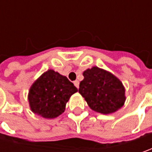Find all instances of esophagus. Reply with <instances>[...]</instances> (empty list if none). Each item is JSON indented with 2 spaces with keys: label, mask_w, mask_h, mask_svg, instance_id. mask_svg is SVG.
Wrapping results in <instances>:
<instances>
[{
  "label": "esophagus",
  "mask_w": 152,
  "mask_h": 152,
  "mask_svg": "<svg viewBox=\"0 0 152 152\" xmlns=\"http://www.w3.org/2000/svg\"><path fill=\"white\" fill-rule=\"evenodd\" d=\"M73 84H74V85H75V87H76V88H78V89H79V82L78 81V80H75V81L73 82Z\"/></svg>",
  "instance_id": "obj_1"
}]
</instances>
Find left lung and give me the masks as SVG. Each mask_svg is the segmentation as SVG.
I'll use <instances>...</instances> for the list:
<instances>
[{
	"label": "left lung",
	"instance_id": "left-lung-1",
	"mask_svg": "<svg viewBox=\"0 0 152 152\" xmlns=\"http://www.w3.org/2000/svg\"><path fill=\"white\" fill-rule=\"evenodd\" d=\"M83 75L79 92L92 110L108 114L123 107L125 102L124 88L119 79L97 67L85 70Z\"/></svg>",
	"mask_w": 152,
	"mask_h": 152
}]
</instances>
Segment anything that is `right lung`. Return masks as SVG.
<instances>
[{
    "instance_id": "obj_1",
    "label": "right lung",
    "mask_w": 152,
    "mask_h": 152,
    "mask_svg": "<svg viewBox=\"0 0 152 152\" xmlns=\"http://www.w3.org/2000/svg\"><path fill=\"white\" fill-rule=\"evenodd\" d=\"M77 91L78 89L67 77L48 70L31 86L29 106L34 113L45 118H53L64 112L66 103Z\"/></svg>"
}]
</instances>
